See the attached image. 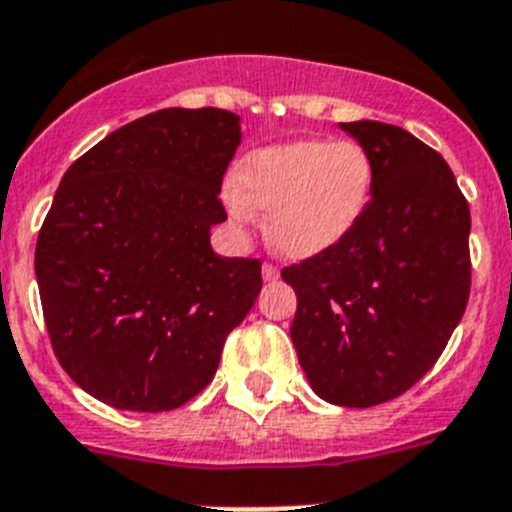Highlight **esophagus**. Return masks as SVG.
Instances as JSON below:
<instances>
[{"label": "esophagus", "instance_id": "esophagus-1", "mask_svg": "<svg viewBox=\"0 0 512 512\" xmlns=\"http://www.w3.org/2000/svg\"><path fill=\"white\" fill-rule=\"evenodd\" d=\"M278 268H275V265H270V262H265V265H262V278H265V281H275V278H278Z\"/></svg>", "mask_w": 512, "mask_h": 512}]
</instances>
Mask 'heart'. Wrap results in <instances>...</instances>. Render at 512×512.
Instances as JSON below:
<instances>
[{"mask_svg": "<svg viewBox=\"0 0 512 512\" xmlns=\"http://www.w3.org/2000/svg\"><path fill=\"white\" fill-rule=\"evenodd\" d=\"M373 162L355 141L301 139L265 146L239 162L226 206L237 221L268 211V239L281 255L309 260L332 250L361 221Z\"/></svg>", "mask_w": 512, "mask_h": 512, "instance_id": "1", "label": "heart"}]
</instances>
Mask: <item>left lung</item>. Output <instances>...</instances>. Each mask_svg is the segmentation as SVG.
<instances>
[{
  "instance_id": "1",
  "label": "left lung",
  "mask_w": 512,
  "mask_h": 512,
  "mask_svg": "<svg viewBox=\"0 0 512 512\" xmlns=\"http://www.w3.org/2000/svg\"><path fill=\"white\" fill-rule=\"evenodd\" d=\"M373 162L348 237L283 270L291 342L309 386L337 407L389 402L425 376L469 301V203L438 151L404 128L340 123Z\"/></svg>"
}]
</instances>
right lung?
Returning a JSON list of instances; mask_svg holds the SVG:
<instances>
[{"instance_id":"obj_1","label":"right lung","mask_w":512,"mask_h":512,"mask_svg":"<svg viewBox=\"0 0 512 512\" xmlns=\"http://www.w3.org/2000/svg\"><path fill=\"white\" fill-rule=\"evenodd\" d=\"M239 144V115L167 108L105 136L61 177L35 247L43 317L71 381L115 410L193 399L255 304L260 262L211 247Z\"/></svg>"}]
</instances>
